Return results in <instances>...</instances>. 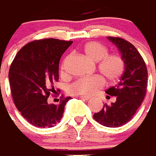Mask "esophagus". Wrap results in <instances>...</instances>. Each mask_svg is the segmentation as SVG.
<instances>
[{
	"instance_id": "esophagus-1",
	"label": "esophagus",
	"mask_w": 156,
	"mask_h": 156,
	"mask_svg": "<svg viewBox=\"0 0 156 156\" xmlns=\"http://www.w3.org/2000/svg\"><path fill=\"white\" fill-rule=\"evenodd\" d=\"M80 99L85 100V101H88V100L91 99V98H89V97H85V96H80Z\"/></svg>"
}]
</instances>
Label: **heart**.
Instances as JSON below:
<instances>
[{"mask_svg":"<svg viewBox=\"0 0 156 156\" xmlns=\"http://www.w3.org/2000/svg\"><path fill=\"white\" fill-rule=\"evenodd\" d=\"M83 52L88 59L98 62V69L108 82H115L120 78L125 69V62L120 55L109 54L105 45L98 42H89L83 47ZM65 63L62 70L65 69ZM104 84V80L99 76L80 78L70 87V92L74 95L92 96L95 94Z\"/></svg>","mask_w":156,"mask_h":156,"instance_id":"obj_1","label":"heart"}]
</instances>
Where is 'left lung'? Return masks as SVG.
<instances>
[{
  "label": "left lung",
  "mask_w": 156,
  "mask_h": 156,
  "mask_svg": "<svg viewBox=\"0 0 156 156\" xmlns=\"http://www.w3.org/2000/svg\"><path fill=\"white\" fill-rule=\"evenodd\" d=\"M107 38L119 50L125 69L118 84L105 91L108 95L116 97V101L105 105L101 111L93 114V118L104 126L115 128L131 120L141 105L147 87V69L134 45L122 38Z\"/></svg>",
  "instance_id": "1"
}]
</instances>
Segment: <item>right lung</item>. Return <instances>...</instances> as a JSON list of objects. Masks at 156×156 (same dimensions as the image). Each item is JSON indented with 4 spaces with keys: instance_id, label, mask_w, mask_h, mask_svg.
I'll return each instance as SVG.
<instances>
[{
    "instance_id": "add662e5",
    "label": "right lung",
    "mask_w": 156,
    "mask_h": 156,
    "mask_svg": "<svg viewBox=\"0 0 156 156\" xmlns=\"http://www.w3.org/2000/svg\"><path fill=\"white\" fill-rule=\"evenodd\" d=\"M72 41L45 38L27 43L17 52L11 63L9 80L13 101L18 111L36 127H53L60 122L67 102L71 97L60 100L59 104L49 103L58 80L61 56Z\"/></svg>"
}]
</instances>
